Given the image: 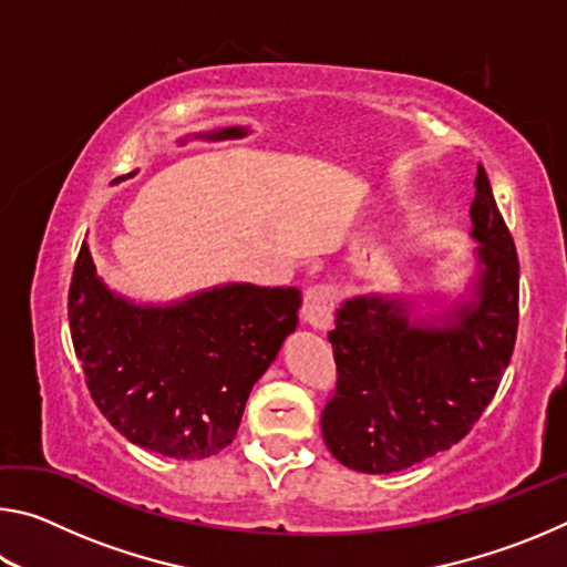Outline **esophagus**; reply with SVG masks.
I'll use <instances>...</instances> for the list:
<instances>
[{
    "label": "esophagus",
    "instance_id": "esophagus-1",
    "mask_svg": "<svg viewBox=\"0 0 567 567\" xmlns=\"http://www.w3.org/2000/svg\"><path fill=\"white\" fill-rule=\"evenodd\" d=\"M334 287L332 285H312L305 290L302 300V318L315 330H328L332 324L334 312Z\"/></svg>",
    "mask_w": 567,
    "mask_h": 567
}]
</instances>
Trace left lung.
Returning a JSON list of instances; mask_svg holds the SVG:
<instances>
[{
    "instance_id": "obj_1",
    "label": "left lung",
    "mask_w": 567,
    "mask_h": 567,
    "mask_svg": "<svg viewBox=\"0 0 567 567\" xmlns=\"http://www.w3.org/2000/svg\"><path fill=\"white\" fill-rule=\"evenodd\" d=\"M470 219L483 265L475 300L443 328L412 324L400 300L380 295L338 310L322 437L344 467L388 475L422 463L460 443L495 398L517 338L520 262L483 165Z\"/></svg>"
}]
</instances>
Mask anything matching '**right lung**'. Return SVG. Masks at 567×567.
Segmentation results:
<instances>
[{
    "label": "right lung",
    "instance_id": "add662e5",
    "mask_svg": "<svg viewBox=\"0 0 567 567\" xmlns=\"http://www.w3.org/2000/svg\"><path fill=\"white\" fill-rule=\"evenodd\" d=\"M243 134L227 127L209 140ZM300 302L295 287L225 285L169 307H137L100 282L82 243L66 310L90 395L112 427L152 453L199 460L235 440Z\"/></svg>",
    "mask_w": 567,
    "mask_h": 567
}]
</instances>
